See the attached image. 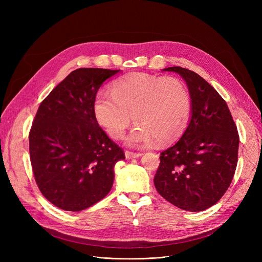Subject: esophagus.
<instances>
[{"label":"esophagus","instance_id":"esophagus-1","mask_svg":"<svg viewBox=\"0 0 262 262\" xmlns=\"http://www.w3.org/2000/svg\"><path fill=\"white\" fill-rule=\"evenodd\" d=\"M141 155H142L141 153H133V152H129V150H125V158H126V160H132V158L140 157Z\"/></svg>","mask_w":262,"mask_h":262}]
</instances>
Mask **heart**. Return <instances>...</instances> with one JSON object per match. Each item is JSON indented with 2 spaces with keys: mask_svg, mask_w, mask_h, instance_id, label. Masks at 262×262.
Masks as SVG:
<instances>
[{
  "mask_svg": "<svg viewBox=\"0 0 262 262\" xmlns=\"http://www.w3.org/2000/svg\"><path fill=\"white\" fill-rule=\"evenodd\" d=\"M190 109L188 90L179 78L142 72L118 78L112 93H98L93 102L95 119L113 139L123 137L133 117L138 124L126 143L134 147L177 140L188 124Z\"/></svg>",
  "mask_w": 262,
  "mask_h": 262,
  "instance_id": "obj_1",
  "label": "heart"
}]
</instances>
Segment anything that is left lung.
Here are the masks:
<instances>
[{
    "mask_svg": "<svg viewBox=\"0 0 262 262\" xmlns=\"http://www.w3.org/2000/svg\"><path fill=\"white\" fill-rule=\"evenodd\" d=\"M187 83L191 119L176 144L161 153L154 185L165 200L190 212L215 204L233 180L239 137L225 100L192 71L171 67Z\"/></svg>",
    "mask_w": 262,
    "mask_h": 262,
    "instance_id": "left-lung-1",
    "label": "left lung"
}]
</instances>
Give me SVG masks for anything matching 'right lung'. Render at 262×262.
I'll return each instance as SVG.
<instances>
[{"instance_id": "add662e5", "label": "right lung", "mask_w": 262, "mask_h": 262, "mask_svg": "<svg viewBox=\"0 0 262 262\" xmlns=\"http://www.w3.org/2000/svg\"><path fill=\"white\" fill-rule=\"evenodd\" d=\"M119 71L77 69L38 108L29 132L31 167L43 196L62 210L82 211L104 199L116 163L125 158L93 113L100 86Z\"/></svg>"}]
</instances>
